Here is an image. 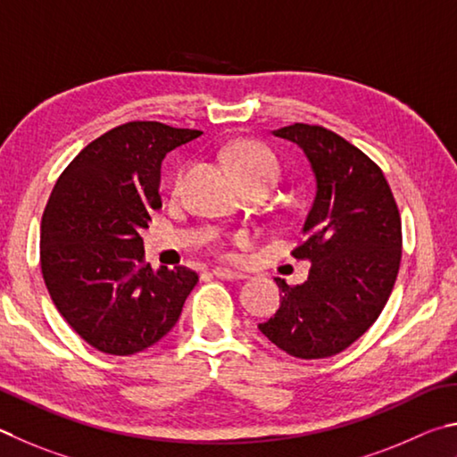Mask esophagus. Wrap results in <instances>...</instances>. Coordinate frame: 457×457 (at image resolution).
Wrapping results in <instances>:
<instances>
[{
    "mask_svg": "<svg viewBox=\"0 0 457 457\" xmlns=\"http://www.w3.org/2000/svg\"><path fill=\"white\" fill-rule=\"evenodd\" d=\"M212 275L219 278H227V281H238V278H245V273H241V270H230L224 267H216L212 270Z\"/></svg>",
    "mask_w": 457,
    "mask_h": 457,
    "instance_id": "obj_1",
    "label": "esophagus"
}]
</instances>
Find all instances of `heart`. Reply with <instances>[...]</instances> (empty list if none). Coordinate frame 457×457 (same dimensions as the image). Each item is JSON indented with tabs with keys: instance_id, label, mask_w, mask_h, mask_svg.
I'll list each match as a JSON object with an SVG mask.
<instances>
[{
	"instance_id": "1",
	"label": "heart",
	"mask_w": 457,
	"mask_h": 457,
	"mask_svg": "<svg viewBox=\"0 0 457 457\" xmlns=\"http://www.w3.org/2000/svg\"><path fill=\"white\" fill-rule=\"evenodd\" d=\"M230 172L235 174L238 182H262L273 187L281 174L277 156L269 148L261 146L257 142H241L228 150L227 154ZM182 182V172L176 174L172 182V190H179Z\"/></svg>"
}]
</instances>
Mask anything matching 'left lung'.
Instances as JSON below:
<instances>
[{"label":"left lung","mask_w":457,"mask_h":457,"mask_svg":"<svg viewBox=\"0 0 457 457\" xmlns=\"http://www.w3.org/2000/svg\"><path fill=\"white\" fill-rule=\"evenodd\" d=\"M303 150L315 196L295 259L311 262L305 283L283 291L277 313L259 329L285 353L323 359L341 353L375 323L402 261V219L381 168L321 126L273 130Z\"/></svg>","instance_id":"8db88e82"}]
</instances>
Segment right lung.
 Returning a JSON list of instances; mask_svg holds the SVG:
<instances>
[{"label":"right lung","mask_w":457,"mask_h":457,"mask_svg":"<svg viewBox=\"0 0 457 457\" xmlns=\"http://www.w3.org/2000/svg\"><path fill=\"white\" fill-rule=\"evenodd\" d=\"M200 134L160 122L112 128L71 160L47 200L39 237L46 287L66 323L102 353L154 345L198 283L187 267L144 265L140 230L162 206L164 156Z\"/></svg>","instance_id":"add662e5"}]
</instances>
